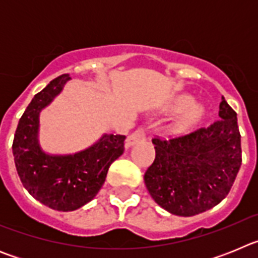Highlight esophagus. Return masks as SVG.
I'll return each instance as SVG.
<instances>
[{
  "instance_id": "34e87169",
  "label": "esophagus",
  "mask_w": 258,
  "mask_h": 258,
  "mask_svg": "<svg viewBox=\"0 0 258 258\" xmlns=\"http://www.w3.org/2000/svg\"><path fill=\"white\" fill-rule=\"evenodd\" d=\"M146 138V133L145 129L143 127H140L138 131H136L134 133H132L131 136L126 138V146L127 147H131V146L136 145V143L141 142V141H145Z\"/></svg>"
}]
</instances>
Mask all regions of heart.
I'll list each match as a JSON object with an SVG mask.
<instances>
[{"instance_id": "1", "label": "heart", "mask_w": 258, "mask_h": 258, "mask_svg": "<svg viewBox=\"0 0 258 258\" xmlns=\"http://www.w3.org/2000/svg\"><path fill=\"white\" fill-rule=\"evenodd\" d=\"M195 104V99L191 95L183 94L179 95L173 103L172 108L174 111H186L184 115L179 118L178 121L173 125V131L175 133L183 132L184 129H187L191 125L197 124L200 118L204 115V108L202 106H194Z\"/></svg>"}]
</instances>
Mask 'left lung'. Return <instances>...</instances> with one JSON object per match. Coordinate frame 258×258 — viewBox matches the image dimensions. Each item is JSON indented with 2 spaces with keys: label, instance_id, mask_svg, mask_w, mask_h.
<instances>
[{
  "label": "left lung",
  "instance_id": "1",
  "mask_svg": "<svg viewBox=\"0 0 258 258\" xmlns=\"http://www.w3.org/2000/svg\"><path fill=\"white\" fill-rule=\"evenodd\" d=\"M220 120L172 140L154 138L155 160L145 173L152 199L175 216L190 217L217 206L241 165L236 112L222 97Z\"/></svg>",
  "mask_w": 258,
  "mask_h": 258
}]
</instances>
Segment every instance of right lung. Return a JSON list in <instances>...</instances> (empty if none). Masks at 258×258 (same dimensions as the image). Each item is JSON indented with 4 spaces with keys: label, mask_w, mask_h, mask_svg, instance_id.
Wrapping results in <instances>:
<instances>
[{
    "label": "right lung",
    "mask_w": 258,
    "mask_h": 258,
    "mask_svg": "<svg viewBox=\"0 0 258 258\" xmlns=\"http://www.w3.org/2000/svg\"><path fill=\"white\" fill-rule=\"evenodd\" d=\"M71 77L61 75L33 97L18 124L13 155L23 186L44 206L76 211L94 199L106 181L109 165L124 152L125 136L103 134L76 154L52 155L38 141L40 112L63 90Z\"/></svg>",
    "instance_id": "right-lung-1"
}]
</instances>
